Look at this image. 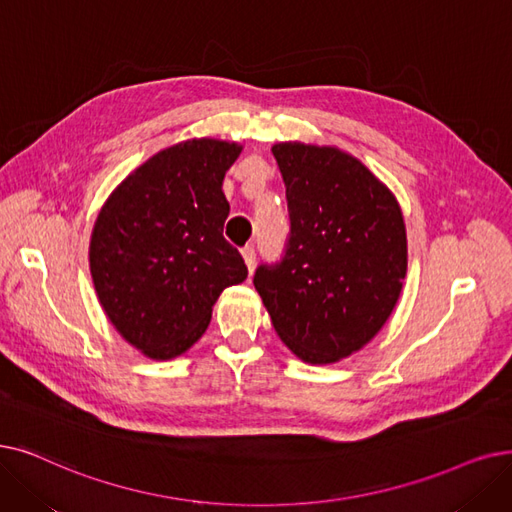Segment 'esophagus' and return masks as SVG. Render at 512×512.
<instances>
[{
  "label": "esophagus",
  "mask_w": 512,
  "mask_h": 512,
  "mask_svg": "<svg viewBox=\"0 0 512 512\" xmlns=\"http://www.w3.org/2000/svg\"><path fill=\"white\" fill-rule=\"evenodd\" d=\"M242 257H244V263H247L249 274H253L255 263H257V255H255V247H253V244H249V247L242 249Z\"/></svg>",
  "instance_id": "esophagus-1"
}]
</instances>
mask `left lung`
Masks as SVG:
<instances>
[{"label": "left lung", "mask_w": 512, "mask_h": 512, "mask_svg": "<svg viewBox=\"0 0 512 512\" xmlns=\"http://www.w3.org/2000/svg\"><path fill=\"white\" fill-rule=\"evenodd\" d=\"M291 234L253 284L282 343L332 364L374 339L402 293L408 242L391 190L351 154L301 142L272 146Z\"/></svg>", "instance_id": "8db88e82"}]
</instances>
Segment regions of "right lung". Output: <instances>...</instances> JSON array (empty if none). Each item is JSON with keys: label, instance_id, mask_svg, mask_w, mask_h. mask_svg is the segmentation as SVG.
Here are the masks:
<instances>
[{"label": "right lung", "instance_id": "add662e5", "mask_svg": "<svg viewBox=\"0 0 512 512\" xmlns=\"http://www.w3.org/2000/svg\"><path fill=\"white\" fill-rule=\"evenodd\" d=\"M242 146L186 140L129 173L104 203L90 242L98 301L119 335L152 360L203 337L224 288L247 278L224 238L221 190Z\"/></svg>", "mask_w": 512, "mask_h": 512}]
</instances>
